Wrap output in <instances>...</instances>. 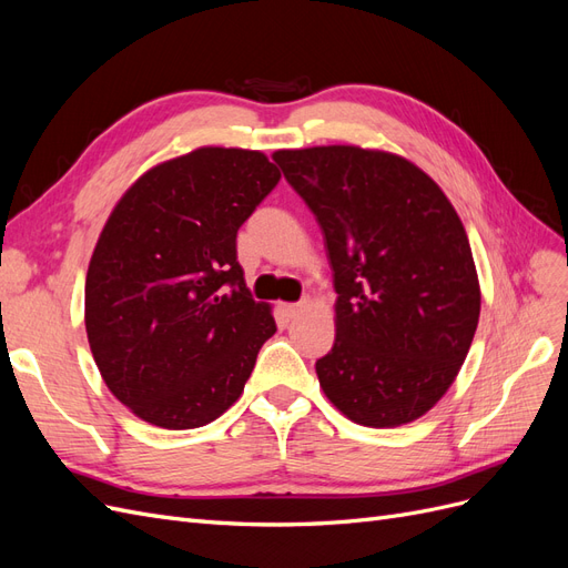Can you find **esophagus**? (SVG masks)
<instances>
[{"mask_svg": "<svg viewBox=\"0 0 568 568\" xmlns=\"http://www.w3.org/2000/svg\"><path fill=\"white\" fill-rule=\"evenodd\" d=\"M307 307V301H298V303H284L282 311L286 315V320H296Z\"/></svg>", "mask_w": 568, "mask_h": 568, "instance_id": "obj_1", "label": "esophagus"}]
</instances>
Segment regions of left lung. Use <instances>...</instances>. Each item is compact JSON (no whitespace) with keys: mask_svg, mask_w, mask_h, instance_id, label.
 <instances>
[{"mask_svg":"<svg viewBox=\"0 0 568 568\" xmlns=\"http://www.w3.org/2000/svg\"><path fill=\"white\" fill-rule=\"evenodd\" d=\"M313 211L336 288V341L317 379L355 424L390 428L432 409L469 353L480 288L467 232L424 170L359 146L277 151Z\"/></svg>","mask_w":568,"mask_h":568,"instance_id":"left-lung-1","label":"left lung"}]
</instances>
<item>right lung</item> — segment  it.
Here are the masks:
<instances>
[{
	"label": "right lung",
	"mask_w": 568,
	"mask_h": 568,
	"mask_svg": "<svg viewBox=\"0 0 568 568\" xmlns=\"http://www.w3.org/2000/svg\"><path fill=\"white\" fill-rule=\"evenodd\" d=\"M282 173L265 153L203 146L118 201L84 282V326L109 390L161 428L211 424L277 332L236 261V232Z\"/></svg>",
	"instance_id": "1"
}]
</instances>
